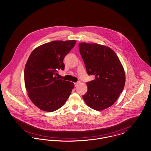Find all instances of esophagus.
Listing matches in <instances>:
<instances>
[{
  "label": "esophagus",
  "instance_id": "1",
  "mask_svg": "<svg viewBox=\"0 0 151 151\" xmlns=\"http://www.w3.org/2000/svg\"><path fill=\"white\" fill-rule=\"evenodd\" d=\"M80 83V82H75V83H74V86H77V85H78V84H79V83Z\"/></svg>",
  "mask_w": 151,
  "mask_h": 151
}]
</instances>
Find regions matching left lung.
Returning a JSON list of instances; mask_svg holds the SVG:
<instances>
[{"label": "left lung", "mask_w": 151, "mask_h": 151, "mask_svg": "<svg viewBox=\"0 0 151 151\" xmlns=\"http://www.w3.org/2000/svg\"><path fill=\"white\" fill-rule=\"evenodd\" d=\"M86 71L95 79L87 82L88 91L82 96L86 105L102 111L110 107L119 98L125 83L123 66L110 47L97 43L79 44Z\"/></svg>", "instance_id": "left-lung-1"}]
</instances>
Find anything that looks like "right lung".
Listing matches in <instances>:
<instances>
[{
	"label": "right lung",
	"instance_id": "obj_1",
	"mask_svg": "<svg viewBox=\"0 0 151 151\" xmlns=\"http://www.w3.org/2000/svg\"><path fill=\"white\" fill-rule=\"evenodd\" d=\"M76 43V40H54L31 53L24 68V83L31 101L41 110L56 111L69 97L74 84L55 75L58 70H64L63 60Z\"/></svg>",
	"mask_w": 151,
	"mask_h": 151
}]
</instances>
